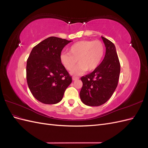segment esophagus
<instances>
[{
	"label": "esophagus",
	"mask_w": 148,
	"mask_h": 148,
	"mask_svg": "<svg viewBox=\"0 0 148 148\" xmlns=\"http://www.w3.org/2000/svg\"><path fill=\"white\" fill-rule=\"evenodd\" d=\"M79 78L78 77H72V79L73 80V81H75V80H77V79H78Z\"/></svg>",
	"instance_id": "34e87169"
}]
</instances>
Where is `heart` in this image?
<instances>
[{
  "instance_id": "1",
  "label": "heart",
  "mask_w": 148,
  "mask_h": 148,
  "mask_svg": "<svg viewBox=\"0 0 148 148\" xmlns=\"http://www.w3.org/2000/svg\"><path fill=\"white\" fill-rule=\"evenodd\" d=\"M68 52L62 53L60 59L65 69L71 71L76 63L79 64L71 71L75 75L83 73L86 70L92 71L99 65L104 54V46L100 41L83 40L72 44Z\"/></svg>"
}]
</instances>
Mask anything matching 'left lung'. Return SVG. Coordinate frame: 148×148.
<instances>
[{"label":"left lung","instance_id":"8db88e82","mask_svg":"<svg viewBox=\"0 0 148 148\" xmlns=\"http://www.w3.org/2000/svg\"><path fill=\"white\" fill-rule=\"evenodd\" d=\"M106 46V55L101 64L92 73L82 77L80 99L85 105L99 106L112 96L117 86L120 65L115 46L101 36Z\"/></svg>","mask_w":148,"mask_h":148}]
</instances>
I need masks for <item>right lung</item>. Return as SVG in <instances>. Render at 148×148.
Listing matches in <instances>:
<instances>
[{"label": "right lung", "mask_w": 148, "mask_h": 148, "mask_svg": "<svg viewBox=\"0 0 148 148\" xmlns=\"http://www.w3.org/2000/svg\"><path fill=\"white\" fill-rule=\"evenodd\" d=\"M71 42L54 36L39 42L31 51L26 64V79L33 96L46 104H54L63 98L71 77L62 64L63 48Z\"/></svg>", "instance_id": "obj_1"}]
</instances>
